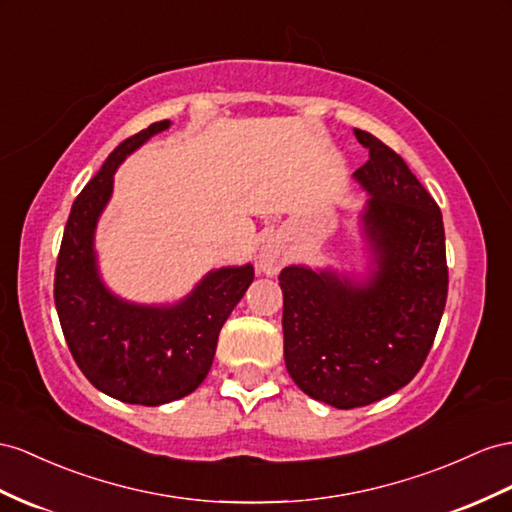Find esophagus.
I'll list each match as a JSON object with an SVG mask.
<instances>
[{
	"label": "esophagus",
	"instance_id": "34e87169",
	"mask_svg": "<svg viewBox=\"0 0 512 512\" xmlns=\"http://www.w3.org/2000/svg\"><path fill=\"white\" fill-rule=\"evenodd\" d=\"M281 266V251L277 244L268 242L264 248H261V255H259V268L264 270L266 274H277Z\"/></svg>",
	"mask_w": 512,
	"mask_h": 512
}]
</instances>
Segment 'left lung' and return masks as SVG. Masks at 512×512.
I'll return each instance as SVG.
<instances>
[{"instance_id": "1", "label": "left lung", "mask_w": 512, "mask_h": 512, "mask_svg": "<svg viewBox=\"0 0 512 512\" xmlns=\"http://www.w3.org/2000/svg\"><path fill=\"white\" fill-rule=\"evenodd\" d=\"M370 160L355 177L370 194L361 214L372 270L365 281L287 266L283 355L313 400L355 409L391 396L422 368L448 298L441 209L402 157L355 129Z\"/></svg>"}]
</instances>
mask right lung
I'll return each mask as SVG.
<instances>
[{
  "label": "right lung",
  "instance_id": "right-lung-1",
  "mask_svg": "<svg viewBox=\"0 0 512 512\" xmlns=\"http://www.w3.org/2000/svg\"><path fill=\"white\" fill-rule=\"evenodd\" d=\"M170 121L123 140L77 196L64 227L54 300L77 368L99 391L142 406L188 396L212 368L218 333L255 279L251 264L207 272L175 305H136L101 281L95 229L106 209L114 173L129 153Z\"/></svg>",
  "mask_w": 512,
  "mask_h": 512
}]
</instances>
